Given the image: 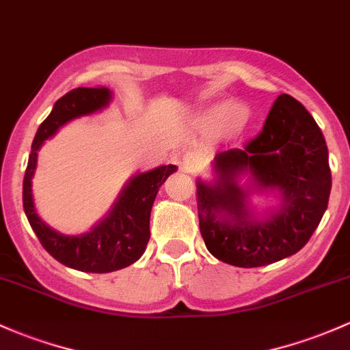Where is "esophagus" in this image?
Masks as SVG:
<instances>
[{
    "label": "esophagus",
    "mask_w": 350,
    "mask_h": 350,
    "mask_svg": "<svg viewBox=\"0 0 350 350\" xmlns=\"http://www.w3.org/2000/svg\"><path fill=\"white\" fill-rule=\"evenodd\" d=\"M180 165H182L183 170H187V172L198 170V168H200V165H202L200 153L195 152V150H190V152H187L185 155L180 159Z\"/></svg>",
    "instance_id": "esophagus-1"
}]
</instances>
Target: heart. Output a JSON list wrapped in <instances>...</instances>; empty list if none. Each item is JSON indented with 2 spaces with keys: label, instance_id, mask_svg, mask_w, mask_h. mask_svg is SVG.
I'll return each instance as SVG.
<instances>
[{
  "label": "heart",
  "instance_id": "heart-1",
  "mask_svg": "<svg viewBox=\"0 0 350 350\" xmlns=\"http://www.w3.org/2000/svg\"><path fill=\"white\" fill-rule=\"evenodd\" d=\"M243 118V110L237 105H225V107L215 108L206 116V122L213 126L230 125V123L240 122Z\"/></svg>",
  "mask_w": 350,
  "mask_h": 350
}]
</instances>
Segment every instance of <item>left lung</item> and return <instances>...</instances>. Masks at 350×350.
<instances>
[{
  "label": "left lung",
  "mask_w": 350,
  "mask_h": 350,
  "mask_svg": "<svg viewBox=\"0 0 350 350\" xmlns=\"http://www.w3.org/2000/svg\"><path fill=\"white\" fill-rule=\"evenodd\" d=\"M215 183L197 182L200 234L213 257L235 267H262L302 249L329 204L332 175L321 129L304 105L280 95L264 129L242 148L215 155ZM258 188L279 189L282 205L262 221L246 206L239 174Z\"/></svg>",
  "instance_id": "1"
}]
</instances>
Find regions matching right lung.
Listing matches in <instances>:
<instances>
[{
  "label": "right lung",
  "mask_w": 350,
  "mask_h": 350,
  "mask_svg": "<svg viewBox=\"0 0 350 350\" xmlns=\"http://www.w3.org/2000/svg\"><path fill=\"white\" fill-rule=\"evenodd\" d=\"M110 96V90L105 86H81L56 101L51 113L36 131L23 180V208L41 245L59 264L81 272H113L131 265L144 255L150 240L152 205L161 183L176 170L175 165H163L135 175L120 193L110 213L86 234L63 235L40 219L31 195V178L40 146L70 120L107 107Z\"/></svg>",
  "instance_id": "obj_1"
}]
</instances>
